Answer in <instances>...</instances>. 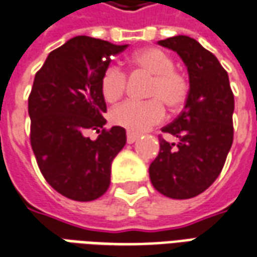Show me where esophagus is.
Wrapping results in <instances>:
<instances>
[{"label":"esophagus","instance_id":"34e87169","mask_svg":"<svg viewBox=\"0 0 257 257\" xmlns=\"http://www.w3.org/2000/svg\"><path fill=\"white\" fill-rule=\"evenodd\" d=\"M138 138H139V135L132 134V132H128V134H126V142H128V143H134V142L138 141Z\"/></svg>","mask_w":257,"mask_h":257}]
</instances>
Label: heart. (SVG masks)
I'll use <instances>...</instances> for the list:
<instances>
[{
  "label": "heart",
  "instance_id": "1",
  "mask_svg": "<svg viewBox=\"0 0 257 257\" xmlns=\"http://www.w3.org/2000/svg\"><path fill=\"white\" fill-rule=\"evenodd\" d=\"M129 64L135 72L152 76L146 89L147 101L126 100L110 111L111 122L131 132H143L161 122L164 107L178 111L184 107L189 94V82L184 73L174 68V60L160 50L150 47L135 53ZM128 85L126 73L118 66L110 65L104 69L100 79V90L107 101H116L123 96Z\"/></svg>",
  "mask_w": 257,
  "mask_h": 257
}]
</instances>
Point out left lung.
<instances>
[{"mask_svg": "<svg viewBox=\"0 0 257 257\" xmlns=\"http://www.w3.org/2000/svg\"><path fill=\"white\" fill-rule=\"evenodd\" d=\"M182 58L189 73L185 107L159 136L160 152L149 167L157 191L171 199H189L204 192L220 175L234 141V93L228 73L195 39L175 36L160 40Z\"/></svg>", "mask_w": 257, "mask_h": 257, "instance_id": "left-lung-1", "label": "left lung"}]
</instances>
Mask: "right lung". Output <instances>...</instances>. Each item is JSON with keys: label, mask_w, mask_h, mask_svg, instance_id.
Wrapping results in <instances>:
<instances>
[{"label": "right lung", "mask_w": 257, "mask_h": 257, "mask_svg": "<svg viewBox=\"0 0 257 257\" xmlns=\"http://www.w3.org/2000/svg\"><path fill=\"white\" fill-rule=\"evenodd\" d=\"M115 46L76 36L48 54L29 94L30 145L37 166L55 191L78 202L103 196L111 163L126 143L125 129L104 128L107 111L100 79ZM94 130L99 138L91 141Z\"/></svg>", "instance_id": "add662e5"}]
</instances>
